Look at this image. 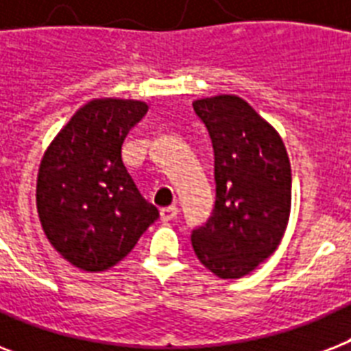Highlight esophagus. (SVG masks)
Returning a JSON list of instances; mask_svg holds the SVG:
<instances>
[{"label": "esophagus", "mask_w": 351, "mask_h": 351, "mask_svg": "<svg viewBox=\"0 0 351 351\" xmlns=\"http://www.w3.org/2000/svg\"><path fill=\"white\" fill-rule=\"evenodd\" d=\"M176 215H178V208H176V206H167V208L160 209V217H162V220H164V222H167V220H173Z\"/></svg>", "instance_id": "obj_1"}]
</instances>
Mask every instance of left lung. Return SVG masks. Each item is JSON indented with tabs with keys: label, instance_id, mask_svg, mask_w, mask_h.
Instances as JSON below:
<instances>
[{
	"label": "left lung",
	"instance_id": "obj_1",
	"mask_svg": "<svg viewBox=\"0 0 351 351\" xmlns=\"http://www.w3.org/2000/svg\"><path fill=\"white\" fill-rule=\"evenodd\" d=\"M215 154V208L191 233L198 261L220 278L251 273L277 250L291 208L282 138L239 96L193 101Z\"/></svg>",
	"mask_w": 351,
	"mask_h": 351
}]
</instances>
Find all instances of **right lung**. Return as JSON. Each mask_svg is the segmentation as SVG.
I'll return each instance as SVG.
<instances>
[{"label":"right lung","instance_id":"obj_1","mask_svg":"<svg viewBox=\"0 0 351 351\" xmlns=\"http://www.w3.org/2000/svg\"><path fill=\"white\" fill-rule=\"evenodd\" d=\"M145 112L143 101H89L43 154L36 187L41 228L84 271L117 266L160 217L121 160L123 140Z\"/></svg>","mask_w":351,"mask_h":351}]
</instances>
